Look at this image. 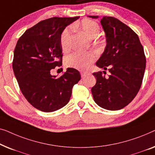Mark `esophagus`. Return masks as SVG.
I'll return each mask as SVG.
<instances>
[{"instance_id":"esophagus-1","label":"esophagus","mask_w":155,"mask_h":155,"mask_svg":"<svg viewBox=\"0 0 155 155\" xmlns=\"http://www.w3.org/2000/svg\"><path fill=\"white\" fill-rule=\"evenodd\" d=\"M80 74H81V77H86L87 74H88V72H86V71H81Z\"/></svg>"}]
</instances>
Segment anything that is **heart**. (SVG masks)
<instances>
[{"label":"heart","mask_w":155,"mask_h":155,"mask_svg":"<svg viewBox=\"0 0 155 155\" xmlns=\"http://www.w3.org/2000/svg\"><path fill=\"white\" fill-rule=\"evenodd\" d=\"M74 29H79L88 38H93L99 33L100 28L96 21L90 19H84L74 25ZM60 45L63 51H68L71 47V31L69 28L65 29L60 36ZM95 60L93 52H74L65 59V64L80 70L88 68Z\"/></svg>","instance_id":"1"}]
</instances>
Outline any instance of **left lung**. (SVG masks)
I'll use <instances>...</instances> for the list:
<instances>
[{"label":"left lung","mask_w":155,"mask_h":155,"mask_svg":"<svg viewBox=\"0 0 155 155\" xmlns=\"http://www.w3.org/2000/svg\"><path fill=\"white\" fill-rule=\"evenodd\" d=\"M100 23L105 33L107 45L96 65L104 70L108 67L110 75L105 78L102 71L93 73L96 84L91 92L100 107L119 110L128 105L140 90L146 58L138 35L129 27L113 17H103Z\"/></svg>","instance_id":"8db88e82"}]
</instances>
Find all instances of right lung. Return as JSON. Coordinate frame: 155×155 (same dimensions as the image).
<instances>
[{
  "mask_svg": "<svg viewBox=\"0 0 155 155\" xmlns=\"http://www.w3.org/2000/svg\"><path fill=\"white\" fill-rule=\"evenodd\" d=\"M79 18L51 17L27 29L17 41L12 69L19 88L27 101L37 110L51 112L68 103L80 73L67 68L60 77L51 70L62 65L60 36L65 27Z\"/></svg>",
  "mask_w": 155,
  "mask_h": 155,
  "instance_id": "right-lung-1",
  "label": "right lung"
}]
</instances>
